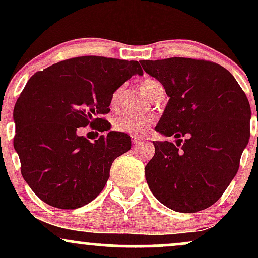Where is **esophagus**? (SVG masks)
<instances>
[{"instance_id":"obj_1","label":"esophagus","mask_w":258,"mask_h":258,"mask_svg":"<svg viewBox=\"0 0 258 258\" xmlns=\"http://www.w3.org/2000/svg\"><path fill=\"white\" fill-rule=\"evenodd\" d=\"M132 142H133V144H135V146H138L139 143H142V142L139 141L138 138H132Z\"/></svg>"}]
</instances>
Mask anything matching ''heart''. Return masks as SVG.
Here are the masks:
<instances>
[{
    "label": "heart",
    "mask_w": 258,
    "mask_h": 258,
    "mask_svg": "<svg viewBox=\"0 0 258 258\" xmlns=\"http://www.w3.org/2000/svg\"><path fill=\"white\" fill-rule=\"evenodd\" d=\"M161 86L158 80L154 79H143L139 82V88L148 97L152 96V93L156 87ZM122 92V87H117L112 91L110 96V106L111 108H116L117 103H119L120 94ZM153 121L148 116H139V115H120L112 122V127L115 131L127 133L131 136H143L149 127L152 126Z\"/></svg>",
    "instance_id": "heart-1"
}]
</instances>
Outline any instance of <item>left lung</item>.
<instances>
[{"label": "left lung", "mask_w": 258, "mask_h": 258, "mask_svg": "<svg viewBox=\"0 0 258 258\" xmlns=\"http://www.w3.org/2000/svg\"><path fill=\"white\" fill-rule=\"evenodd\" d=\"M170 97L155 130L176 138L153 142L146 166L154 197L168 209L191 214L217 201L239 170L250 138L246 94L226 68L203 59L141 60Z\"/></svg>", "instance_id": "8db88e82"}]
</instances>
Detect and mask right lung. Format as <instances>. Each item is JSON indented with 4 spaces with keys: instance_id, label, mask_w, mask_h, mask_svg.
<instances>
[{
    "instance_id": "obj_1",
    "label": "right lung",
    "mask_w": 258,
    "mask_h": 258,
    "mask_svg": "<svg viewBox=\"0 0 258 258\" xmlns=\"http://www.w3.org/2000/svg\"><path fill=\"white\" fill-rule=\"evenodd\" d=\"M143 75L135 60L85 55L31 76L14 106L13 146L23 178L46 204L74 210L99 195L112 161L131 149L127 133L108 131L91 142L78 132L90 125L110 130L103 115L110 96L132 75Z\"/></svg>"
}]
</instances>
